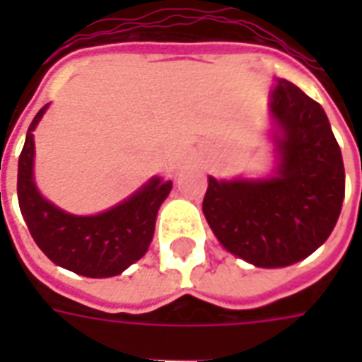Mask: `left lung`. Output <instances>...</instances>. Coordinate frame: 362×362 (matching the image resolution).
<instances>
[{
  "instance_id": "1",
  "label": "left lung",
  "mask_w": 362,
  "mask_h": 362,
  "mask_svg": "<svg viewBox=\"0 0 362 362\" xmlns=\"http://www.w3.org/2000/svg\"><path fill=\"white\" fill-rule=\"evenodd\" d=\"M281 127L277 176L262 182L209 178L204 215L219 243L258 267L291 266L332 235L341 213L345 170L326 112L293 83L272 93Z\"/></svg>"
}]
</instances>
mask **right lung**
I'll list each match as a JSON object with an SVG mask.
<instances>
[{
    "instance_id": "obj_1",
    "label": "right lung",
    "mask_w": 362,
    "mask_h": 362,
    "mask_svg": "<svg viewBox=\"0 0 362 362\" xmlns=\"http://www.w3.org/2000/svg\"><path fill=\"white\" fill-rule=\"evenodd\" d=\"M40 108L28 126L21 151L17 196L30 235L48 258L85 277H112L141 258L155 233V219L173 182L153 178L124 204L93 217H77L46 202L33 180L35 137L33 129L42 118Z\"/></svg>"
}]
</instances>
